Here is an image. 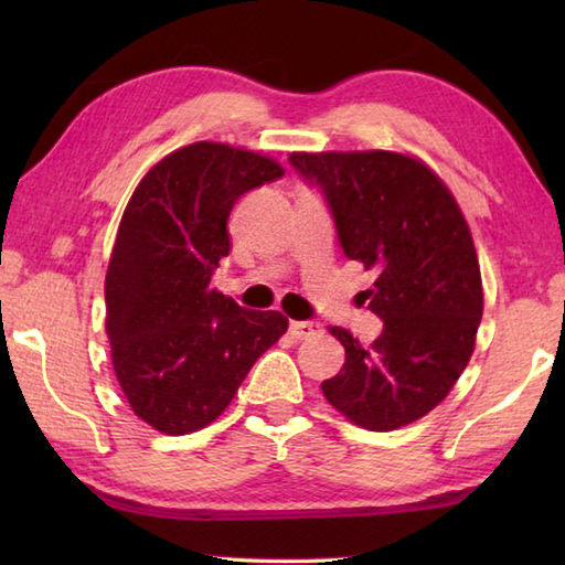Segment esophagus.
I'll use <instances>...</instances> for the list:
<instances>
[{
    "mask_svg": "<svg viewBox=\"0 0 565 565\" xmlns=\"http://www.w3.org/2000/svg\"><path fill=\"white\" fill-rule=\"evenodd\" d=\"M289 333L299 341L311 339V337H317V333H321V323H317V321H291Z\"/></svg>",
    "mask_w": 565,
    "mask_h": 565,
    "instance_id": "34e87169",
    "label": "esophagus"
}]
</instances>
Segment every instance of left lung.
<instances>
[{"mask_svg":"<svg viewBox=\"0 0 565 565\" xmlns=\"http://www.w3.org/2000/svg\"><path fill=\"white\" fill-rule=\"evenodd\" d=\"M289 164L317 184L343 254L376 274L363 301L384 321L347 349L323 396L369 431H394L436 408L463 374L483 313L471 232L448 186L424 161L396 151H294Z\"/></svg>","mask_w":565,"mask_h":565,"instance_id":"obj_1","label":"left lung"}]
</instances>
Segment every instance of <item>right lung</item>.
Returning a JSON list of instances; mask_svg holds the SVG:
<instances>
[{
	"label": "right lung",
	"mask_w": 565,
	"mask_h": 565,
	"mask_svg": "<svg viewBox=\"0 0 565 565\" xmlns=\"http://www.w3.org/2000/svg\"><path fill=\"white\" fill-rule=\"evenodd\" d=\"M284 177L274 159L216 141L171 151L124 209L107 269V337L134 414L184 436L212 424L289 319L212 289L236 199Z\"/></svg>",
	"instance_id": "right-lung-1"
}]
</instances>
